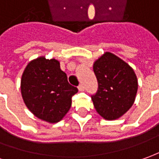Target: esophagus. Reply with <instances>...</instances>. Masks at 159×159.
<instances>
[{
	"label": "esophagus",
	"mask_w": 159,
	"mask_h": 159,
	"mask_svg": "<svg viewBox=\"0 0 159 159\" xmlns=\"http://www.w3.org/2000/svg\"><path fill=\"white\" fill-rule=\"evenodd\" d=\"M78 89H79L80 91H83V90H84V85H83L82 84H79V86H78Z\"/></svg>",
	"instance_id": "1"
}]
</instances>
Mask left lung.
Segmentation results:
<instances>
[{
	"label": "left lung",
	"instance_id": "8db88e82",
	"mask_svg": "<svg viewBox=\"0 0 159 159\" xmlns=\"http://www.w3.org/2000/svg\"><path fill=\"white\" fill-rule=\"evenodd\" d=\"M93 70L98 89L91 96L94 107L104 119L114 120L132 106L138 91V79L125 61L106 52L95 61Z\"/></svg>",
	"mask_w": 159,
	"mask_h": 159
}]
</instances>
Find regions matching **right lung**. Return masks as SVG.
Returning a JSON list of instances; mask_svg holds the SVG:
<instances>
[{
    "mask_svg": "<svg viewBox=\"0 0 159 159\" xmlns=\"http://www.w3.org/2000/svg\"><path fill=\"white\" fill-rule=\"evenodd\" d=\"M20 90L29 110L49 123H57L65 116L71 106V98L78 91L69 84L60 62L45 57H39L26 67Z\"/></svg>",
    "mask_w": 159,
    "mask_h": 159,
    "instance_id": "1",
    "label": "right lung"
}]
</instances>
